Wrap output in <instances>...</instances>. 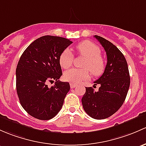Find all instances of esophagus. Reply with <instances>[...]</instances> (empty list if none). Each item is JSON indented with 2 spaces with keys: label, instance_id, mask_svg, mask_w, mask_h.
Here are the masks:
<instances>
[{
  "label": "esophagus",
  "instance_id": "obj_1",
  "mask_svg": "<svg viewBox=\"0 0 146 146\" xmlns=\"http://www.w3.org/2000/svg\"><path fill=\"white\" fill-rule=\"evenodd\" d=\"M76 86H77V85H76V84H73V83H70V88H71V89L75 88V87H76Z\"/></svg>",
  "mask_w": 146,
  "mask_h": 146
}]
</instances>
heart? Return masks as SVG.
Listing matches in <instances>:
<instances>
[{
    "label": "heart",
    "instance_id": "b5f03b06",
    "mask_svg": "<svg viewBox=\"0 0 146 146\" xmlns=\"http://www.w3.org/2000/svg\"><path fill=\"white\" fill-rule=\"evenodd\" d=\"M79 54L85 56L86 60L82 66L85 68H71L64 74L66 81L73 84L80 83L90 77V70L93 76H99L104 73L106 68V60L101 55V49L91 41L85 40L76 46ZM73 54L69 49L63 50L59 56V64L62 68L66 69L71 66Z\"/></svg>",
    "mask_w": 146,
    "mask_h": 146
}]
</instances>
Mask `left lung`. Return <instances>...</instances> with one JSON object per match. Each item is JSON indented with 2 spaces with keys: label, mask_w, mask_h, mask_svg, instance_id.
Segmentation results:
<instances>
[{
  "label": "left lung",
  "mask_w": 146,
  "mask_h": 146,
  "mask_svg": "<svg viewBox=\"0 0 146 146\" xmlns=\"http://www.w3.org/2000/svg\"><path fill=\"white\" fill-rule=\"evenodd\" d=\"M105 50L107 64L102 76L94 82L99 91L86 87L82 98L84 110L94 119L107 118L119 109L125 101L130 85V76L123 54L110 41L94 36Z\"/></svg>",
  "instance_id": "obj_1"
}]
</instances>
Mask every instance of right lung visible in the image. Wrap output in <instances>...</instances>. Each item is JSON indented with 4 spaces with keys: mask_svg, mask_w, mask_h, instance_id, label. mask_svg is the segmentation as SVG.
<instances>
[{
    "mask_svg": "<svg viewBox=\"0 0 146 146\" xmlns=\"http://www.w3.org/2000/svg\"><path fill=\"white\" fill-rule=\"evenodd\" d=\"M73 42L66 38L45 36L28 46L16 69V88L21 106L32 117L48 120L57 115L70 90L61 82L59 56ZM55 81L49 88V82Z\"/></svg>",
    "mask_w": 146,
    "mask_h": 146,
    "instance_id": "right-lung-1",
    "label": "right lung"
}]
</instances>
